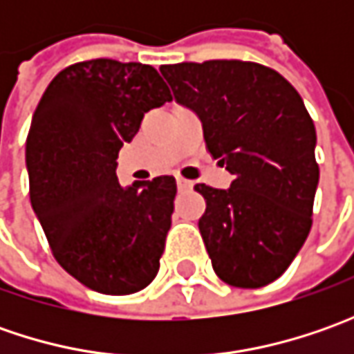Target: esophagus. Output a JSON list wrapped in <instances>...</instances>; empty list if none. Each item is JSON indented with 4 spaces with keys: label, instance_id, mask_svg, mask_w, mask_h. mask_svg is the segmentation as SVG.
Wrapping results in <instances>:
<instances>
[{
    "label": "esophagus",
    "instance_id": "obj_1",
    "mask_svg": "<svg viewBox=\"0 0 354 354\" xmlns=\"http://www.w3.org/2000/svg\"><path fill=\"white\" fill-rule=\"evenodd\" d=\"M177 187H179V191H189L193 183L189 181V179H183V177H177Z\"/></svg>",
    "mask_w": 354,
    "mask_h": 354
}]
</instances>
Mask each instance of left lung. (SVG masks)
Segmentation results:
<instances>
[{"label":"left lung","instance_id":"1","mask_svg":"<svg viewBox=\"0 0 354 354\" xmlns=\"http://www.w3.org/2000/svg\"><path fill=\"white\" fill-rule=\"evenodd\" d=\"M175 100L203 122L207 149L234 175L230 189L198 183V230L216 276L262 288L293 262L311 230L319 183L315 126L297 90L250 61L161 64Z\"/></svg>","mask_w":354,"mask_h":354}]
</instances>
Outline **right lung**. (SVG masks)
<instances>
[{
  "label": "right lung",
  "mask_w": 354,
  "mask_h": 354,
  "mask_svg": "<svg viewBox=\"0 0 354 354\" xmlns=\"http://www.w3.org/2000/svg\"><path fill=\"white\" fill-rule=\"evenodd\" d=\"M171 100L153 66L92 59L62 68L35 110L25 147L31 207L55 260L94 292L128 295L157 276L175 177L122 189L116 159L143 114Z\"/></svg>",
  "instance_id": "add662e5"
}]
</instances>
